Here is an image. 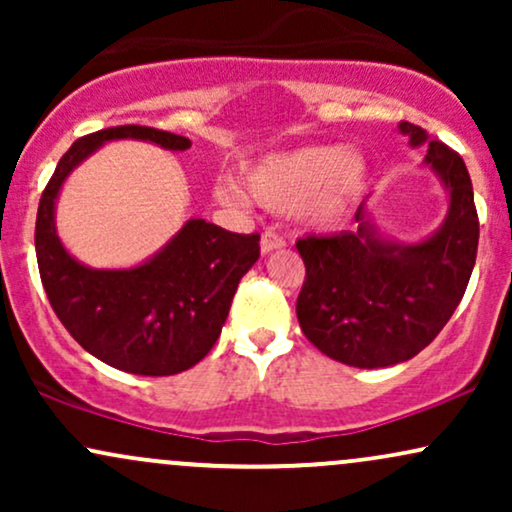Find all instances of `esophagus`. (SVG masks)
Wrapping results in <instances>:
<instances>
[{
    "label": "esophagus",
    "instance_id": "obj_1",
    "mask_svg": "<svg viewBox=\"0 0 512 512\" xmlns=\"http://www.w3.org/2000/svg\"><path fill=\"white\" fill-rule=\"evenodd\" d=\"M284 245H286V238L281 236V233H276V231H264L262 233V240H260L262 252L279 250V248H284Z\"/></svg>",
    "mask_w": 512,
    "mask_h": 512
}]
</instances>
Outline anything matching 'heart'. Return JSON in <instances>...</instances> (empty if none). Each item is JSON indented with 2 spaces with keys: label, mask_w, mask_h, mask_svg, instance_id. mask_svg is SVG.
Here are the masks:
<instances>
[{
  "label": "heart",
  "mask_w": 512,
  "mask_h": 512,
  "mask_svg": "<svg viewBox=\"0 0 512 512\" xmlns=\"http://www.w3.org/2000/svg\"><path fill=\"white\" fill-rule=\"evenodd\" d=\"M366 187V158L327 144L274 154L245 173V190L252 202L276 214L303 207L310 219L320 223L349 214L361 202ZM221 197L231 204L245 202V192L236 185H223Z\"/></svg>",
  "instance_id": "1"
}]
</instances>
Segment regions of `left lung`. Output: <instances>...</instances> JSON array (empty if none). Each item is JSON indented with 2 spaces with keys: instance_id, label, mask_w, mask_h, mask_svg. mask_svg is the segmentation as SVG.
I'll return each instance as SVG.
<instances>
[{
  "instance_id": "8db88e82",
  "label": "left lung",
  "mask_w": 512,
  "mask_h": 512,
  "mask_svg": "<svg viewBox=\"0 0 512 512\" xmlns=\"http://www.w3.org/2000/svg\"><path fill=\"white\" fill-rule=\"evenodd\" d=\"M450 190L443 228L424 243L392 245L378 238L356 209V231L296 240L305 279L296 315L308 342L356 368L409 361L426 349L460 305L479 245V216L462 156L424 127L399 125Z\"/></svg>"
}]
</instances>
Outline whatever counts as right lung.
Here are the masks:
<instances>
[{"label": "right lung", "instance_id": "add662e5", "mask_svg": "<svg viewBox=\"0 0 512 512\" xmlns=\"http://www.w3.org/2000/svg\"><path fill=\"white\" fill-rule=\"evenodd\" d=\"M110 139H146L185 151L180 134L142 125L98 129L69 146L45 185L35 219V255L48 301L88 354L134 375L192 368L219 339L245 272L260 257V233H231L192 219L154 260L134 269H88L62 248L55 199L64 178Z\"/></svg>", "mask_w": 512, "mask_h": 512}]
</instances>
